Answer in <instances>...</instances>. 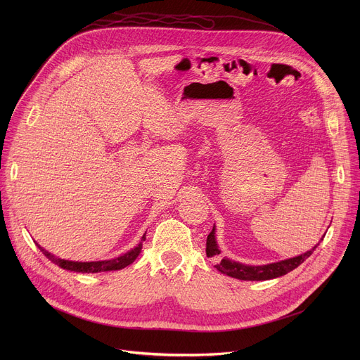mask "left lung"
<instances>
[{"label":"left lung","mask_w":360,"mask_h":360,"mask_svg":"<svg viewBox=\"0 0 360 360\" xmlns=\"http://www.w3.org/2000/svg\"><path fill=\"white\" fill-rule=\"evenodd\" d=\"M215 232L217 231H215V225H214V228H212V231H211V233L208 235V239H207V256H208V258H214V256H218L221 253L218 242H217ZM318 245H315L311 250H307L302 255L295 256V258L283 259V261L268 264V265H258V266L245 265V264L224 258L215 265V268L221 274L228 275V276L235 278V279H240V281H269V279L283 276L288 272L297 268L300 264H303L307 258H309Z\"/></svg>","instance_id":"8db88e82"}]
</instances>
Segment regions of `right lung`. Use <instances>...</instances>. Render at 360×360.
<instances>
[{"label":"right lung","mask_w":360,"mask_h":360,"mask_svg":"<svg viewBox=\"0 0 360 360\" xmlns=\"http://www.w3.org/2000/svg\"><path fill=\"white\" fill-rule=\"evenodd\" d=\"M142 240H145V233H143L141 242L135 248H132L127 253H122L121 256H118V258L107 259V261H94V262H78V261L61 259V258H58V256L49 253L44 248H41L38 243H37V246L41 249V252L46 256L51 262H54L56 265H58L63 269H67L71 272H81V274H98V272H108V271H120V269H124L125 266L131 265L138 258V255L141 253Z\"/></svg>","instance_id":"obj_1"}]
</instances>
